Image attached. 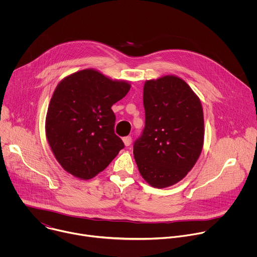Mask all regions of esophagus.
Returning a JSON list of instances; mask_svg holds the SVG:
<instances>
[{"instance_id":"1","label":"esophagus","mask_w":257,"mask_h":257,"mask_svg":"<svg viewBox=\"0 0 257 257\" xmlns=\"http://www.w3.org/2000/svg\"><path fill=\"white\" fill-rule=\"evenodd\" d=\"M123 142H124L125 146H130L132 143V138L130 136H126L123 138Z\"/></svg>"}]
</instances>
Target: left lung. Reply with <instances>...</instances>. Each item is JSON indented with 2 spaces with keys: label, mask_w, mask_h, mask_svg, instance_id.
<instances>
[{
  "label": "left lung",
  "mask_w": 257,
  "mask_h": 257,
  "mask_svg": "<svg viewBox=\"0 0 257 257\" xmlns=\"http://www.w3.org/2000/svg\"><path fill=\"white\" fill-rule=\"evenodd\" d=\"M145 127L133 155L142 178L155 188L170 187L196 164L204 140L199 97L178 76L146 80Z\"/></svg>",
  "instance_id": "1"
}]
</instances>
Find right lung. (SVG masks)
Instances as JSON below:
<instances>
[{"label":"right lung","instance_id":"right-lung-1","mask_svg":"<svg viewBox=\"0 0 257 257\" xmlns=\"http://www.w3.org/2000/svg\"><path fill=\"white\" fill-rule=\"evenodd\" d=\"M131 85L113 80L95 69L66 76L57 85L46 117V135L62 168L89 180L103 171L124 148L115 134L112 105Z\"/></svg>","mask_w":257,"mask_h":257}]
</instances>
